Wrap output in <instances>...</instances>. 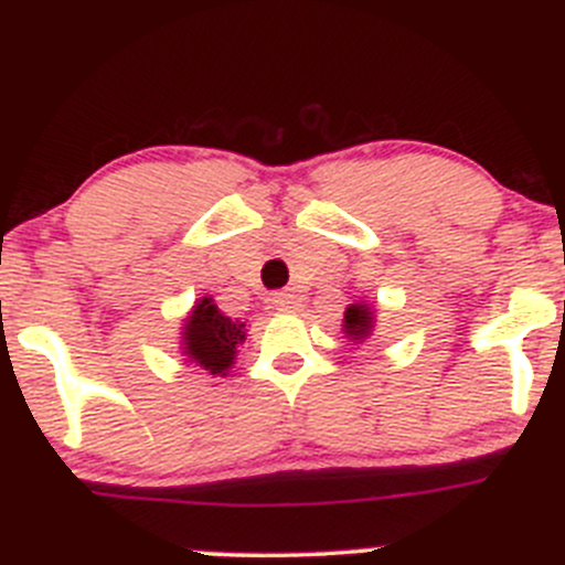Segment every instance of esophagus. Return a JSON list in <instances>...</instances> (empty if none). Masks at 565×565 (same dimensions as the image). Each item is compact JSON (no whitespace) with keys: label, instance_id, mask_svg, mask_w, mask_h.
<instances>
[{"label":"esophagus","instance_id":"obj_1","mask_svg":"<svg viewBox=\"0 0 565 565\" xmlns=\"http://www.w3.org/2000/svg\"><path fill=\"white\" fill-rule=\"evenodd\" d=\"M273 307L278 312H295L300 307V295H295V289H284V292L273 295Z\"/></svg>","mask_w":565,"mask_h":565}]
</instances>
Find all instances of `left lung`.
<instances>
[{"mask_svg":"<svg viewBox=\"0 0 565 565\" xmlns=\"http://www.w3.org/2000/svg\"><path fill=\"white\" fill-rule=\"evenodd\" d=\"M373 329V315L371 309L362 307V303H351L345 309V334L354 337V340H362V337L371 334Z\"/></svg>","mask_w":565,"mask_h":565,"instance_id":"1","label":"left lung"}]
</instances>
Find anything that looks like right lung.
Here are the masks:
<instances>
[{
    "mask_svg": "<svg viewBox=\"0 0 565 565\" xmlns=\"http://www.w3.org/2000/svg\"><path fill=\"white\" fill-rule=\"evenodd\" d=\"M245 340V323L239 320L225 318L217 309V303H211V298H203L189 315L186 331H183V345L189 360L198 362L203 371L209 373H225L234 362L236 345Z\"/></svg>",
    "mask_w": 565,
    "mask_h": 565,
    "instance_id": "add662e5",
    "label": "right lung"
}]
</instances>
